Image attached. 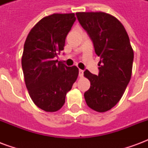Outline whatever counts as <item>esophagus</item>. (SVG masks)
<instances>
[{
	"label": "esophagus",
	"mask_w": 148,
	"mask_h": 148,
	"mask_svg": "<svg viewBox=\"0 0 148 148\" xmlns=\"http://www.w3.org/2000/svg\"><path fill=\"white\" fill-rule=\"evenodd\" d=\"M78 75H79V77H82L84 75V71L82 70H79V72H78Z\"/></svg>",
	"instance_id": "34e87169"
}]
</instances>
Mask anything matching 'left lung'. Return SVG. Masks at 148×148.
<instances>
[{
    "mask_svg": "<svg viewBox=\"0 0 148 148\" xmlns=\"http://www.w3.org/2000/svg\"><path fill=\"white\" fill-rule=\"evenodd\" d=\"M76 16L101 58L98 75L84 72L90 82L85 100L90 109L104 112L119 102L130 82L133 50L123 24L114 16L102 12H77Z\"/></svg>",
    "mask_w": 148,
    "mask_h": 148,
    "instance_id": "obj_1",
    "label": "left lung"
}]
</instances>
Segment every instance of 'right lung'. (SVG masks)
I'll use <instances>...</instances> for the list:
<instances>
[{
	"label": "right lung",
	"mask_w": 148,
	"mask_h": 148,
	"mask_svg": "<svg viewBox=\"0 0 148 148\" xmlns=\"http://www.w3.org/2000/svg\"><path fill=\"white\" fill-rule=\"evenodd\" d=\"M75 21L74 13L45 16L32 27L24 42L21 64L26 87L35 105L46 112L61 109L77 78V66L69 67L55 60Z\"/></svg>",
	"instance_id": "right-lung-1"
}]
</instances>
